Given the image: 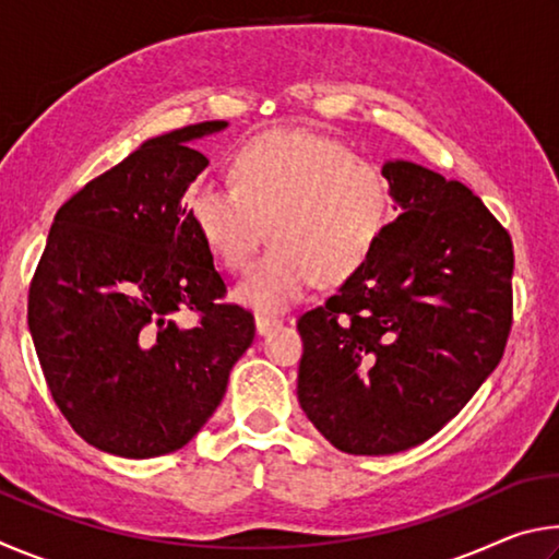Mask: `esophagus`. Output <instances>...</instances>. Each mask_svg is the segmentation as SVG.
<instances>
[{"instance_id":"obj_1","label":"esophagus","mask_w":559,"mask_h":559,"mask_svg":"<svg viewBox=\"0 0 559 559\" xmlns=\"http://www.w3.org/2000/svg\"><path fill=\"white\" fill-rule=\"evenodd\" d=\"M278 325H281L278 318H266V316H259V318H257V333H259V335H269V333H273V330H276Z\"/></svg>"}]
</instances>
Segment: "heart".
I'll list each match as a JSON object with an SVG mask.
<instances>
[{"mask_svg":"<svg viewBox=\"0 0 559 559\" xmlns=\"http://www.w3.org/2000/svg\"><path fill=\"white\" fill-rule=\"evenodd\" d=\"M392 214L390 182L370 159L310 130H271L229 159V185L192 187L187 219L226 269L241 271L266 236L271 249L234 288L243 306L281 313L318 281L335 286L365 266Z\"/></svg>","mask_w":559,"mask_h":559,"instance_id":"obj_1","label":"heart"}]
</instances>
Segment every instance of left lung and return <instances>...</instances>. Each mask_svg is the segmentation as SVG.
Returning a JSON list of instances; mask_svg holds the SVG:
<instances>
[{
  "label": "left lung",
  "mask_w": 559,
  "mask_h": 559,
  "mask_svg": "<svg viewBox=\"0 0 559 559\" xmlns=\"http://www.w3.org/2000/svg\"><path fill=\"white\" fill-rule=\"evenodd\" d=\"M402 214L372 259L298 320V402L335 449L419 447L496 370L513 325V241L456 179L394 159Z\"/></svg>",
  "instance_id": "obj_1"
}]
</instances>
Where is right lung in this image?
Returning a JSON list of instances; mask_svg holds the SVG:
<instances>
[{"label": "right lung", "mask_w": 559, "mask_h": 559, "mask_svg": "<svg viewBox=\"0 0 559 559\" xmlns=\"http://www.w3.org/2000/svg\"><path fill=\"white\" fill-rule=\"evenodd\" d=\"M226 120L147 140L53 216L29 286V333L56 406L112 456L182 449L257 335L226 293L182 197L210 165L189 147ZM201 313L197 326L177 314Z\"/></svg>", "instance_id": "add662e5"}]
</instances>
